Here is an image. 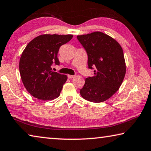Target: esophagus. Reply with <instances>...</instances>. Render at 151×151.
Returning a JSON list of instances; mask_svg holds the SVG:
<instances>
[{"label":"esophagus","instance_id":"34e87169","mask_svg":"<svg viewBox=\"0 0 151 151\" xmlns=\"http://www.w3.org/2000/svg\"><path fill=\"white\" fill-rule=\"evenodd\" d=\"M75 75H68V78H75Z\"/></svg>","mask_w":151,"mask_h":151}]
</instances>
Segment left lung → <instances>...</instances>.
Returning <instances> with one entry per match:
<instances>
[{
    "label": "left lung",
    "instance_id": "1",
    "mask_svg": "<svg viewBox=\"0 0 151 151\" xmlns=\"http://www.w3.org/2000/svg\"><path fill=\"white\" fill-rule=\"evenodd\" d=\"M88 56V68L93 76L85 79L81 95L87 101L99 103L111 97L119 89L126 74L122 48L118 42L99 32L78 35Z\"/></svg>",
    "mask_w": 151,
    "mask_h": 151
}]
</instances>
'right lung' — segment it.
<instances>
[{
    "label": "right lung",
    "instance_id": "1",
    "mask_svg": "<svg viewBox=\"0 0 151 151\" xmlns=\"http://www.w3.org/2000/svg\"><path fill=\"white\" fill-rule=\"evenodd\" d=\"M73 35L37 36L24 50L19 61L21 80L27 91L41 100H52L60 94L67 76L52 70L54 63L59 65L58 52L61 45L73 38Z\"/></svg>",
    "mask_w": 151,
    "mask_h": 151
}]
</instances>
